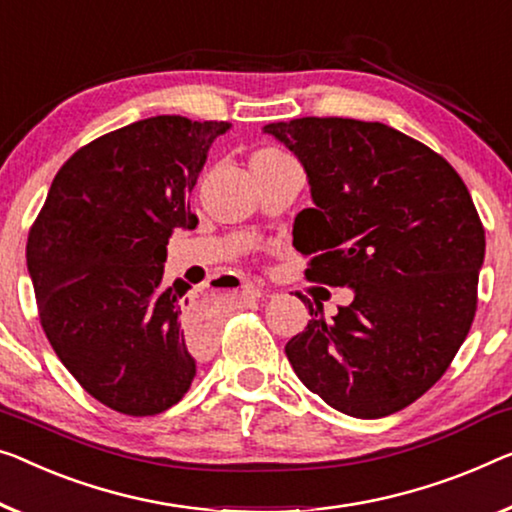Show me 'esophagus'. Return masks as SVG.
<instances>
[{
    "instance_id": "esophagus-1",
    "label": "esophagus",
    "mask_w": 512,
    "mask_h": 512,
    "mask_svg": "<svg viewBox=\"0 0 512 512\" xmlns=\"http://www.w3.org/2000/svg\"><path fill=\"white\" fill-rule=\"evenodd\" d=\"M243 294H246L248 299H262L264 289L259 285H253V282H246V285H243Z\"/></svg>"
}]
</instances>
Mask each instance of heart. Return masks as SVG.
<instances>
[{"label": "heart", "mask_w": 512, "mask_h": 512, "mask_svg": "<svg viewBox=\"0 0 512 512\" xmlns=\"http://www.w3.org/2000/svg\"><path fill=\"white\" fill-rule=\"evenodd\" d=\"M280 158H287V156L276 149H262V151H257L250 163H266V160H280Z\"/></svg>", "instance_id": "b5f03b06"}]
</instances>
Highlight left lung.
<instances>
[{
  "mask_svg": "<svg viewBox=\"0 0 512 512\" xmlns=\"http://www.w3.org/2000/svg\"><path fill=\"white\" fill-rule=\"evenodd\" d=\"M264 133L308 174L315 207L294 220L305 278L354 292L329 322L308 305L289 363L342 414H395L437 384L474 322L485 257L474 200L446 158L379 121L303 117Z\"/></svg>",
  "mask_w": 512,
  "mask_h": 512,
  "instance_id": "left-lung-1",
  "label": "left lung"
}]
</instances>
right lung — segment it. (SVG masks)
Instances as JSON below:
<instances>
[{"label": "right lung", "mask_w": 512, "mask_h": 512, "mask_svg": "<svg viewBox=\"0 0 512 512\" xmlns=\"http://www.w3.org/2000/svg\"><path fill=\"white\" fill-rule=\"evenodd\" d=\"M227 121L140 119L61 165L27 239V269L52 349L119 414L154 416L188 393L209 326L188 282L163 280L174 230H195L188 195Z\"/></svg>", "instance_id": "add662e5"}]
</instances>
